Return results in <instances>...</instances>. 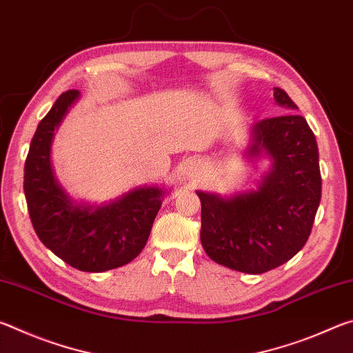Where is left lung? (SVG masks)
Segmentation results:
<instances>
[{
    "instance_id": "8db88e82",
    "label": "left lung",
    "mask_w": 353,
    "mask_h": 353,
    "mask_svg": "<svg viewBox=\"0 0 353 353\" xmlns=\"http://www.w3.org/2000/svg\"><path fill=\"white\" fill-rule=\"evenodd\" d=\"M274 99L286 112L250 129L246 155L271 162L256 188L221 196L196 191L201 199V243L218 265L246 274L279 268L312 234L321 202L319 152L307 119L282 88Z\"/></svg>"
}]
</instances>
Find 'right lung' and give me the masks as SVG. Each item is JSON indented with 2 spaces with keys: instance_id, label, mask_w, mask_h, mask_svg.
I'll return each instance as SVG.
<instances>
[{
  "instance_id": "1",
  "label": "right lung",
  "mask_w": 353,
  "mask_h": 353,
  "mask_svg": "<svg viewBox=\"0 0 353 353\" xmlns=\"http://www.w3.org/2000/svg\"><path fill=\"white\" fill-rule=\"evenodd\" d=\"M81 98L68 90L57 98L32 137L25 163V196L40 241L70 266L104 272L139 255L151 234L166 188L143 185L104 204L71 199L51 165V145L68 110Z\"/></svg>"
}]
</instances>
